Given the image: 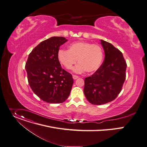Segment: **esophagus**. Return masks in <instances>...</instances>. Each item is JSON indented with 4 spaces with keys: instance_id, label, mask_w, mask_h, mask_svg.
I'll return each mask as SVG.
<instances>
[{
    "instance_id": "obj_1",
    "label": "esophagus",
    "mask_w": 147,
    "mask_h": 147,
    "mask_svg": "<svg viewBox=\"0 0 147 147\" xmlns=\"http://www.w3.org/2000/svg\"><path fill=\"white\" fill-rule=\"evenodd\" d=\"M73 78L74 80H76V79H77L78 78V76H77L76 75H73Z\"/></svg>"
}]
</instances>
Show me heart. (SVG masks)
I'll list each match as a JSON object with an SVG mask.
<instances>
[{"instance_id":"b5f03b06","label":"heart","mask_w":147,"mask_h":147,"mask_svg":"<svg viewBox=\"0 0 147 147\" xmlns=\"http://www.w3.org/2000/svg\"><path fill=\"white\" fill-rule=\"evenodd\" d=\"M57 57L66 69H71L77 59L79 63L73 69L75 73H82L86 71L87 73H92L96 71L101 64L103 51L98 45L77 42L69 45V50H59Z\"/></svg>"}]
</instances>
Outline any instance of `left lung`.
<instances>
[{
	"label": "left lung",
	"mask_w": 147,
	"mask_h": 147,
	"mask_svg": "<svg viewBox=\"0 0 147 147\" xmlns=\"http://www.w3.org/2000/svg\"><path fill=\"white\" fill-rule=\"evenodd\" d=\"M105 58L99 69L85 78L84 93L92 104L113 101L122 90L126 77L127 63L122 53L111 43L101 40Z\"/></svg>",
	"instance_id": "left-lung-1"
}]
</instances>
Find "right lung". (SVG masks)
Instances as JSON below:
<instances>
[{"label": "right lung", "mask_w": 147, "mask_h": 147, "mask_svg": "<svg viewBox=\"0 0 147 147\" xmlns=\"http://www.w3.org/2000/svg\"><path fill=\"white\" fill-rule=\"evenodd\" d=\"M66 42L63 37H52L42 42L31 51L26 63L30 87L49 103L65 101L74 83L72 75L61 68L57 57L60 47Z\"/></svg>", "instance_id": "right-lung-1"}]
</instances>
